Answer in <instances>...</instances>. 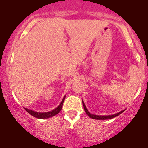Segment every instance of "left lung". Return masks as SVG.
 <instances>
[{
  "label": "left lung",
  "instance_id": "8db88e82",
  "mask_svg": "<svg viewBox=\"0 0 148 148\" xmlns=\"http://www.w3.org/2000/svg\"><path fill=\"white\" fill-rule=\"evenodd\" d=\"M82 104H83L84 109V110H85V113H87V114L89 116H90V118H91V119H97V120L110 119L115 118L116 116H119V115H120V114H121V113H122L123 112H124V111L125 110H122V111H120L119 113H116V114H113V115H109V116H98V115L91 114V113H90V112H89L88 110H87V108H86L85 104H84V103L83 101H82Z\"/></svg>",
  "mask_w": 148,
  "mask_h": 148
}]
</instances>
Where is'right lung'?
Returning <instances> with one entry per match:
<instances>
[{
    "label": "right lung",
    "mask_w": 148,
    "mask_h": 148,
    "mask_svg": "<svg viewBox=\"0 0 148 148\" xmlns=\"http://www.w3.org/2000/svg\"><path fill=\"white\" fill-rule=\"evenodd\" d=\"M65 97H66V95H65L64 97L63 98L61 102L60 103L59 105H58L56 109L53 110H51V111H49V112H46V113H39V112H35V111L32 110L27 109V108H24V109H25V110L27 111V113H29L30 115H32V116H34V117H35V118L41 119L50 118V117H53V116L58 114L60 111L61 110V108H62V106H63V103H64V101Z\"/></svg>",
    "instance_id": "obj_1"
}]
</instances>
